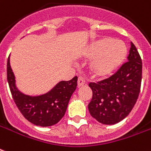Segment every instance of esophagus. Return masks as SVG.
Listing matches in <instances>:
<instances>
[{
	"label": "esophagus",
	"mask_w": 151,
	"mask_h": 151,
	"mask_svg": "<svg viewBox=\"0 0 151 151\" xmlns=\"http://www.w3.org/2000/svg\"><path fill=\"white\" fill-rule=\"evenodd\" d=\"M86 84V80L83 77H79L78 80V86L81 87V86H83Z\"/></svg>",
	"instance_id": "1"
}]
</instances>
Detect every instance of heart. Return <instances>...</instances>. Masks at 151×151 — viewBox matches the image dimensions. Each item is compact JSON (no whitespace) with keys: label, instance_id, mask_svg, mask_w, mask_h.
I'll list each match as a JSON object with an SVG mask.
<instances>
[{"label":"heart","instance_id":"b5f03b06","mask_svg":"<svg viewBox=\"0 0 151 151\" xmlns=\"http://www.w3.org/2000/svg\"><path fill=\"white\" fill-rule=\"evenodd\" d=\"M127 55L125 45L120 41L103 38L88 47L86 55L93 58L89 65L92 74L97 78L111 76L119 67Z\"/></svg>","mask_w":151,"mask_h":151}]
</instances>
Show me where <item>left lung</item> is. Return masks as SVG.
I'll use <instances>...</instances> for the list:
<instances>
[{
	"mask_svg": "<svg viewBox=\"0 0 151 151\" xmlns=\"http://www.w3.org/2000/svg\"><path fill=\"white\" fill-rule=\"evenodd\" d=\"M142 59L131 42L127 62L110 78L90 82L93 97L88 105L92 116L103 124H115L126 118L136 103L142 81Z\"/></svg>",
	"mask_w": 151,
	"mask_h": 151,
	"instance_id": "obj_1",
	"label": "left lung"
}]
</instances>
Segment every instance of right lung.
Instances as JSON below:
<instances>
[{
  "label": "right lung",
  "instance_id": "add662e5",
  "mask_svg": "<svg viewBox=\"0 0 151 151\" xmlns=\"http://www.w3.org/2000/svg\"><path fill=\"white\" fill-rule=\"evenodd\" d=\"M7 80L19 111L25 119L40 127L52 126L64 116L70 99L78 86V77H74L70 81H60L47 93L37 96L25 95L16 87L9 57L7 62Z\"/></svg>",
  "mask_w": 151,
  "mask_h": 151
}]
</instances>
